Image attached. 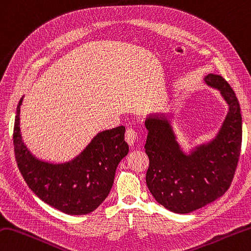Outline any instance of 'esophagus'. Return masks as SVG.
Returning a JSON list of instances; mask_svg holds the SVG:
<instances>
[{"mask_svg": "<svg viewBox=\"0 0 251 251\" xmlns=\"http://www.w3.org/2000/svg\"><path fill=\"white\" fill-rule=\"evenodd\" d=\"M137 137H138V135H137V131L135 129H132V128L126 129L125 139L127 141V144H128L129 146H134V144L137 140Z\"/></svg>", "mask_w": 251, "mask_h": 251, "instance_id": "obj_1", "label": "esophagus"}]
</instances>
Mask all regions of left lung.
<instances>
[{"mask_svg":"<svg viewBox=\"0 0 251 251\" xmlns=\"http://www.w3.org/2000/svg\"><path fill=\"white\" fill-rule=\"evenodd\" d=\"M209 86L218 88L229 106L219 135L209 145L186 155L175 140L165 116L147 119L145 151L149 158L146 181L160 204L175 213H189L224 195L234 178L242 148V114L232 87L222 76L209 74Z\"/></svg>","mask_w":251,"mask_h":251,"instance_id":"8db88e82","label":"left lung"}]
</instances>
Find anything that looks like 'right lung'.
Returning <instances> with one entry per match:
<instances>
[{
    "mask_svg": "<svg viewBox=\"0 0 251 251\" xmlns=\"http://www.w3.org/2000/svg\"><path fill=\"white\" fill-rule=\"evenodd\" d=\"M19 100L15 117V159L23 177L44 202L71 215L88 214L103 202L114 181L120 161L128 153L125 127L102 131L72 162L51 164L34 158L24 145L19 128Z\"/></svg>",
    "mask_w": 251,
    "mask_h": 251,
    "instance_id": "add662e5",
    "label": "right lung"
}]
</instances>
